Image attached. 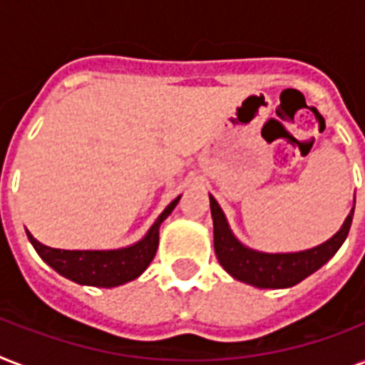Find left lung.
I'll use <instances>...</instances> for the list:
<instances>
[{"label": "left lung", "instance_id": "left-lung-1", "mask_svg": "<svg viewBox=\"0 0 365 365\" xmlns=\"http://www.w3.org/2000/svg\"><path fill=\"white\" fill-rule=\"evenodd\" d=\"M210 210L214 220V248L222 267L237 280L257 288H289L318 271L345 242L354 214L352 208L343 227L317 248L295 254H263L246 248L235 239L214 197H210Z\"/></svg>", "mask_w": 365, "mask_h": 365}]
</instances>
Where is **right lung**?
Returning <instances> with one entry per match:
<instances>
[{"mask_svg": "<svg viewBox=\"0 0 365 365\" xmlns=\"http://www.w3.org/2000/svg\"><path fill=\"white\" fill-rule=\"evenodd\" d=\"M178 199L166 206L165 212L157 217L153 227L148 235L134 246L121 250H58L48 248L45 244L37 242L28 231V239L45 263L53 267L62 277L70 278L77 284L96 286V288H113L119 284L130 282L142 274L151 259L155 257L159 246V227L168 214L176 208Z\"/></svg>", "mask_w": 365, "mask_h": 365, "instance_id": "obj_1", "label": "right lung"}]
</instances>
